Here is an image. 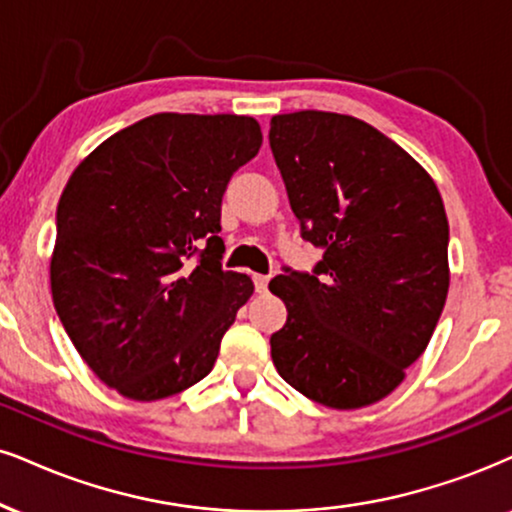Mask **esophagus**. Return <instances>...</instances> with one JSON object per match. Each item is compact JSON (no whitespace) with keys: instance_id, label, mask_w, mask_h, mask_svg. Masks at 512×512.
Wrapping results in <instances>:
<instances>
[{"instance_id":"esophagus-1","label":"esophagus","mask_w":512,"mask_h":512,"mask_svg":"<svg viewBox=\"0 0 512 512\" xmlns=\"http://www.w3.org/2000/svg\"><path fill=\"white\" fill-rule=\"evenodd\" d=\"M268 282L270 277L268 275H254V285H256V292L263 294L268 289Z\"/></svg>"}]
</instances>
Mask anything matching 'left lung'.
I'll return each mask as SVG.
<instances>
[{
	"instance_id": "left-lung-1",
	"label": "left lung",
	"mask_w": 512,
	"mask_h": 512,
	"mask_svg": "<svg viewBox=\"0 0 512 512\" xmlns=\"http://www.w3.org/2000/svg\"><path fill=\"white\" fill-rule=\"evenodd\" d=\"M268 140L301 237L323 249L311 273L270 280L287 306L270 356L308 399L370 406L399 387L444 311V201L413 156L358 118L282 113Z\"/></svg>"
}]
</instances>
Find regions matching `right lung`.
Masks as SVG:
<instances>
[{
  "label": "right lung",
  "instance_id": "obj_1",
  "mask_svg": "<svg viewBox=\"0 0 512 512\" xmlns=\"http://www.w3.org/2000/svg\"><path fill=\"white\" fill-rule=\"evenodd\" d=\"M249 116L156 113L99 144L56 206L63 330L118 394L156 401L204 380L254 282L223 270L220 204L261 149Z\"/></svg>",
  "mask_w": 512,
  "mask_h": 512
}]
</instances>
